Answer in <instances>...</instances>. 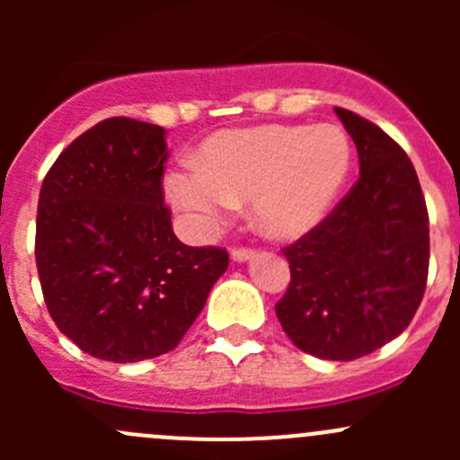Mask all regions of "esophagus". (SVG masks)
<instances>
[{
	"instance_id": "obj_1",
	"label": "esophagus",
	"mask_w": 460,
	"mask_h": 460,
	"mask_svg": "<svg viewBox=\"0 0 460 460\" xmlns=\"http://www.w3.org/2000/svg\"><path fill=\"white\" fill-rule=\"evenodd\" d=\"M253 256H256V252L253 249H244V247H238L231 252V258L235 260V262H247V260H252Z\"/></svg>"
}]
</instances>
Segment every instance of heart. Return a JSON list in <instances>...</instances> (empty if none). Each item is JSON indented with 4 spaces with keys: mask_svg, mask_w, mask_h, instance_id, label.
<instances>
[{
    "mask_svg": "<svg viewBox=\"0 0 460 460\" xmlns=\"http://www.w3.org/2000/svg\"><path fill=\"white\" fill-rule=\"evenodd\" d=\"M351 142L336 124L234 128L208 137L193 169L166 178L169 200L189 229L207 235L235 207L271 238H296L323 222L349 178Z\"/></svg>",
    "mask_w": 460,
    "mask_h": 460,
    "instance_id": "heart-1",
    "label": "heart"
}]
</instances>
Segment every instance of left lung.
I'll use <instances>...</instances> for the list:
<instances>
[{
	"label": "left lung",
	"instance_id": "obj_1",
	"mask_svg": "<svg viewBox=\"0 0 460 460\" xmlns=\"http://www.w3.org/2000/svg\"><path fill=\"white\" fill-rule=\"evenodd\" d=\"M356 144L360 178L309 234L282 249L291 282L276 305L298 349L354 360L414 318L429 267V217L407 153L383 128L333 109Z\"/></svg>",
	"mask_w": 460,
	"mask_h": 460
}]
</instances>
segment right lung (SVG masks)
Returning a JSON list of instances; mask_svg holds the SVG:
<instances>
[{"label": "right lung", "mask_w": 460, "mask_h": 460, "mask_svg": "<svg viewBox=\"0 0 460 460\" xmlns=\"http://www.w3.org/2000/svg\"><path fill=\"white\" fill-rule=\"evenodd\" d=\"M164 133L104 119L59 153L41 184L35 260L46 307L95 358L137 363L175 349L229 267L225 249L175 238Z\"/></svg>", "instance_id": "obj_1"}]
</instances>
